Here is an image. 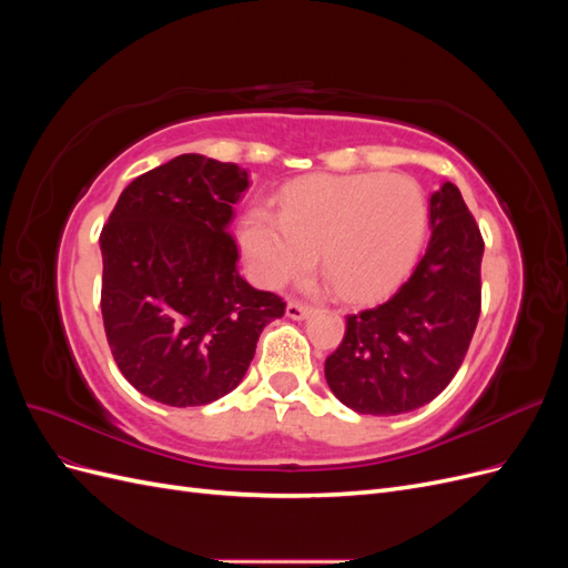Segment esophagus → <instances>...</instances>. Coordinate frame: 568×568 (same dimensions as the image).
<instances>
[{"label": "esophagus", "mask_w": 568, "mask_h": 568, "mask_svg": "<svg viewBox=\"0 0 568 568\" xmlns=\"http://www.w3.org/2000/svg\"><path fill=\"white\" fill-rule=\"evenodd\" d=\"M311 313H313V305H307V303H303V301L291 298V301L286 303V315H288L291 320H305Z\"/></svg>", "instance_id": "34e87169"}]
</instances>
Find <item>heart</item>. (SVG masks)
Listing matches in <instances>:
<instances>
[{
    "label": "heart",
    "instance_id": "b5f03b06",
    "mask_svg": "<svg viewBox=\"0 0 568 568\" xmlns=\"http://www.w3.org/2000/svg\"><path fill=\"white\" fill-rule=\"evenodd\" d=\"M426 234V199L405 175L307 178L286 189L280 211L257 205L244 220L255 277L282 286L322 255L338 296L379 298L415 263Z\"/></svg>",
    "mask_w": 568,
    "mask_h": 568
}]
</instances>
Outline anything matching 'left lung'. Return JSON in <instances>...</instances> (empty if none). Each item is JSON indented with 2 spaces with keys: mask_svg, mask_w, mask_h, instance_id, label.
I'll return each mask as SVG.
<instances>
[{
  "mask_svg": "<svg viewBox=\"0 0 568 568\" xmlns=\"http://www.w3.org/2000/svg\"><path fill=\"white\" fill-rule=\"evenodd\" d=\"M428 220L432 239L409 280L386 303L348 315L324 363L332 393L359 415H403L432 403L469 351L484 236L453 182L432 194Z\"/></svg>",
  "mask_w": 568,
  "mask_h": 568,
  "instance_id": "1",
  "label": "left lung"
}]
</instances>
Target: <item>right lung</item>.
Masks as SVG:
<instances>
[{
	"instance_id": "add662e5",
	"label": "right lung",
	"mask_w": 568,
	"mask_h": 568,
	"mask_svg": "<svg viewBox=\"0 0 568 568\" xmlns=\"http://www.w3.org/2000/svg\"><path fill=\"white\" fill-rule=\"evenodd\" d=\"M248 173L199 153L149 170L120 194L99 244L101 317L125 379L151 400L209 405L244 379L286 303L236 270L227 232Z\"/></svg>"
}]
</instances>
